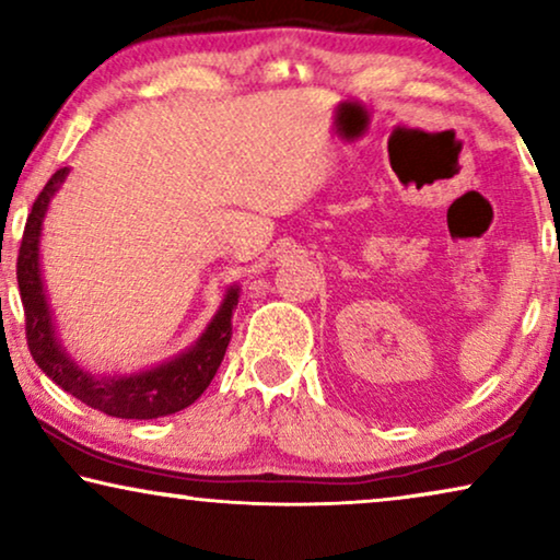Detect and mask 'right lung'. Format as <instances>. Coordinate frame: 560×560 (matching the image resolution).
Returning <instances> with one entry per match:
<instances>
[{"mask_svg":"<svg viewBox=\"0 0 560 560\" xmlns=\"http://www.w3.org/2000/svg\"><path fill=\"white\" fill-rule=\"evenodd\" d=\"M66 175L68 167H60L45 183L40 196L33 203V211H30L20 244L18 285L22 305H25L30 354L58 387H63L75 400L86 402L89 408L106 412V416L127 420L173 416V412L194 405L203 395V389L211 385L213 374L226 354L229 339H232V313L240 303L242 288L229 285L224 298H221L219 311L213 313L203 334L167 362L132 374H94L83 370L60 341L40 265L43 221L52 196L63 186Z\"/></svg>","mask_w":560,"mask_h":560,"instance_id":"add662e5","label":"right lung"}]
</instances>
